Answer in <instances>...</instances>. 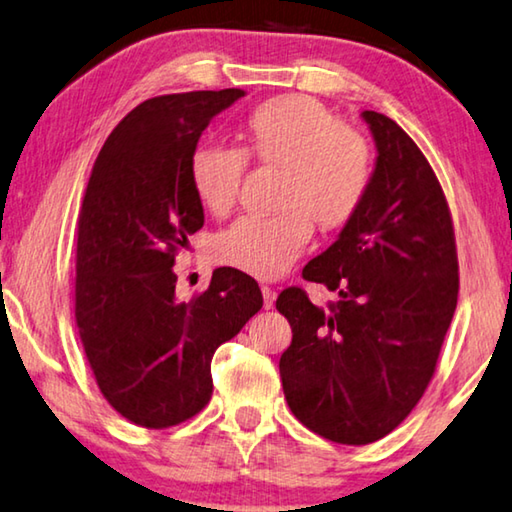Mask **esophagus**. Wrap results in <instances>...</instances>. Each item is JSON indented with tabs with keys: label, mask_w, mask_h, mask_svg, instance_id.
<instances>
[{
	"label": "esophagus",
	"mask_w": 512,
	"mask_h": 512,
	"mask_svg": "<svg viewBox=\"0 0 512 512\" xmlns=\"http://www.w3.org/2000/svg\"><path fill=\"white\" fill-rule=\"evenodd\" d=\"M262 296H264V310H271L273 303H275V296H278V294H275V289L269 287V285H264Z\"/></svg>",
	"instance_id": "1"
}]
</instances>
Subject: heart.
<instances>
[{
	"mask_svg": "<svg viewBox=\"0 0 512 512\" xmlns=\"http://www.w3.org/2000/svg\"><path fill=\"white\" fill-rule=\"evenodd\" d=\"M241 139L246 157L280 168V212L237 218L214 237L212 257L255 278H275L303 255L312 221L321 230H335L358 212L371 175L369 145L307 95L262 102L248 113ZM243 154L221 145H198L191 152L193 193L216 216L237 202Z\"/></svg>",
	"mask_w": 512,
	"mask_h": 512,
	"instance_id": "obj_1",
	"label": "heart"
}]
</instances>
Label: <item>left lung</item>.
<instances>
[{"mask_svg": "<svg viewBox=\"0 0 512 512\" xmlns=\"http://www.w3.org/2000/svg\"><path fill=\"white\" fill-rule=\"evenodd\" d=\"M376 166L362 205L303 278L337 291L330 310L303 289L275 300L291 346L280 358L300 424L339 444L392 433L431 383L458 303L456 237L431 164L392 118L362 111Z\"/></svg>", "mask_w": 512, "mask_h": 512, "instance_id": "8db88e82", "label": "left lung"}]
</instances>
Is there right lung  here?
I'll list each match as a JSON object with an SVG mask.
<instances>
[{"label":"right lung","mask_w":512,"mask_h":512,"mask_svg":"<svg viewBox=\"0 0 512 512\" xmlns=\"http://www.w3.org/2000/svg\"><path fill=\"white\" fill-rule=\"evenodd\" d=\"M241 88L161 95L120 120L97 154L77 221L75 316L97 387L125 419L168 428L212 399L214 351L262 310L250 275L216 269L175 298V253L205 223L189 159Z\"/></svg>","instance_id":"add662e5"}]
</instances>
